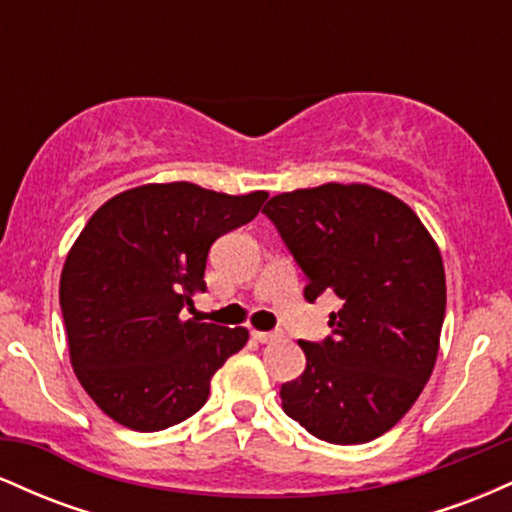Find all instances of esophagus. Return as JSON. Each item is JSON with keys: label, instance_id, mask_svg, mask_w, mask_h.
<instances>
[{"label": "esophagus", "instance_id": "esophagus-1", "mask_svg": "<svg viewBox=\"0 0 512 512\" xmlns=\"http://www.w3.org/2000/svg\"><path fill=\"white\" fill-rule=\"evenodd\" d=\"M252 339L260 344H269V342H276V339H281V332H252Z\"/></svg>", "mask_w": 512, "mask_h": 512}]
</instances>
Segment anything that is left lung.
<instances>
[{"instance_id":"left-lung-1","label":"left lung","mask_w":512,"mask_h":512,"mask_svg":"<svg viewBox=\"0 0 512 512\" xmlns=\"http://www.w3.org/2000/svg\"><path fill=\"white\" fill-rule=\"evenodd\" d=\"M301 272L305 301L332 291V334L298 342L305 370L281 407L315 438L356 445L411 409L436 366L445 317L438 245L407 204L370 185L276 195L262 209Z\"/></svg>"}]
</instances>
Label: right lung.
<instances>
[{
	"label": "right lung",
	"instance_id": "right-lung-1",
	"mask_svg": "<svg viewBox=\"0 0 512 512\" xmlns=\"http://www.w3.org/2000/svg\"><path fill=\"white\" fill-rule=\"evenodd\" d=\"M267 192L221 195L192 182L142 185L103 204L69 250L60 305L88 397L132 431H163L204 407L245 327L182 320L216 238L257 216Z\"/></svg>",
	"mask_w": 512,
	"mask_h": 512
}]
</instances>
